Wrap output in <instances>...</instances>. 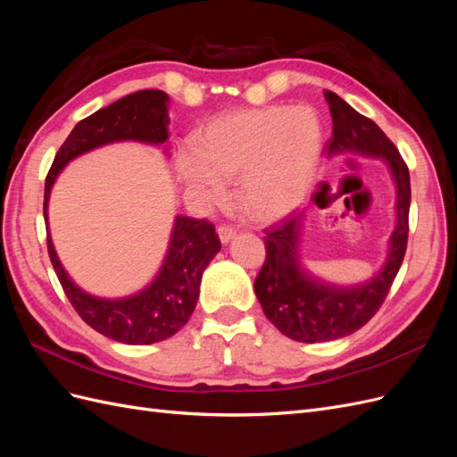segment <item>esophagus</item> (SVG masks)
<instances>
[{
	"mask_svg": "<svg viewBox=\"0 0 457 457\" xmlns=\"http://www.w3.org/2000/svg\"><path fill=\"white\" fill-rule=\"evenodd\" d=\"M217 232H219V238L223 244H228L234 237H237V228H234L232 225H219Z\"/></svg>",
	"mask_w": 457,
	"mask_h": 457,
	"instance_id": "obj_1",
	"label": "esophagus"
}]
</instances>
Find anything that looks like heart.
Wrapping results in <instances>:
<instances>
[{"mask_svg": "<svg viewBox=\"0 0 457 457\" xmlns=\"http://www.w3.org/2000/svg\"><path fill=\"white\" fill-rule=\"evenodd\" d=\"M322 128L309 108L265 106L215 118L195 146L179 152L177 171L207 204L227 196L238 179L240 200L257 219L287 215L305 198L320 163Z\"/></svg>", "mask_w": 457, "mask_h": 457, "instance_id": "b5f03b06", "label": "heart"}]
</instances>
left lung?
I'll use <instances>...</instances> for the list:
<instances>
[{"mask_svg":"<svg viewBox=\"0 0 457 457\" xmlns=\"http://www.w3.org/2000/svg\"><path fill=\"white\" fill-rule=\"evenodd\" d=\"M329 106V152H362L381 156L396 183V228L391 252L376 278L358 287H331L311 278L299 269L297 245L301 215H287L265 228L267 259L255 278V295L262 312L282 334L301 343L331 341L354 334L379 311L403 265L408 245L410 171L398 148L376 121L358 114L334 91H324Z\"/></svg>","mask_w":457,"mask_h":457,"instance_id":"left-lung-1","label":"left lung"}]
</instances>
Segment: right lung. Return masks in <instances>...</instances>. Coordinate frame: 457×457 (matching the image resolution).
Listing matches in <instances>:
<instances>
[{"mask_svg": "<svg viewBox=\"0 0 457 457\" xmlns=\"http://www.w3.org/2000/svg\"><path fill=\"white\" fill-rule=\"evenodd\" d=\"M168 101L170 96L160 89L137 91L78 121L72 133L61 145L46 177V220L51 187L72 158L114 141H143L152 145L168 141ZM219 250L220 240L212 220L177 217L170 252L158 278L141 294L108 301L81 292L68 278L47 234L49 259L74 311L95 331L128 345L163 341L188 322L198 301L202 272Z\"/></svg>", "mask_w": 457, "mask_h": 457, "instance_id": "obj_1", "label": "right lung"}]
</instances>
